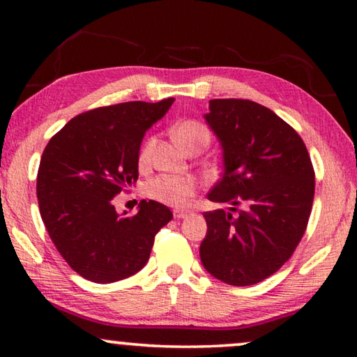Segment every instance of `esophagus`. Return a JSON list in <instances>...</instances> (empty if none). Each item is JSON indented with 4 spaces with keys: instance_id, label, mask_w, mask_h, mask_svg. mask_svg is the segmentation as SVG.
<instances>
[{
    "instance_id": "obj_1",
    "label": "esophagus",
    "mask_w": 357,
    "mask_h": 357,
    "mask_svg": "<svg viewBox=\"0 0 357 357\" xmlns=\"http://www.w3.org/2000/svg\"><path fill=\"white\" fill-rule=\"evenodd\" d=\"M173 215H174V219H187V215H189V211L174 209V211H173Z\"/></svg>"
}]
</instances>
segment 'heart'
Instances as JSON below:
<instances>
[{
	"label": "heart",
	"instance_id": "1",
	"mask_svg": "<svg viewBox=\"0 0 357 357\" xmlns=\"http://www.w3.org/2000/svg\"><path fill=\"white\" fill-rule=\"evenodd\" d=\"M176 142L187 151L195 148H206L211 140V134L206 126L197 119H184L174 126L173 129ZM155 140L148 138L140 149V160L142 165H146L151 154H153ZM198 190V181L193 176H173V174H160L154 179L149 181L148 184V195L157 202L172 204L176 208H185L190 203Z\"/></svg>",
	"mask_w": 357,
	"mask_h": 357
}]
</instances>
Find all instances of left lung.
Here are the masks:
<instances>
[{
    "label": "left lung",
    "instance_id": "obj_1",
    "mask_svg": "<svg viewBox=\"0 0 357 357\" xmlns=\"http://www.w3.org/2000/svg\"><path fill=\"white\" fill-rule=\"evenodd\" d=\"M223 148V174L208 198L244 204L234 217L204 213L208 233L200 245L211 275L249 287L277 273L304 236L315 195V172L291 126L257 102L213 99L204 114Z\"/></svg>",
    "mask_w": 357,
    "mask_h": 357
}]
</instances>
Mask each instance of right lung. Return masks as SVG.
I'll use <instances>...</instances> for the list:
<instances>
[{
  "label": "right lung",
  "instance_id": "add662e5",
  "mask_svg": "<svg viewBox=\"0 0 357 357\" xmlns=\"http://www.w3.org/2000/svg\"><path fill=\"white\" fill-rule=\"evenodd\" d=\"M173 100H134L84 112L44 149L36 184L40 217L59 255L86 280L112 283L138 273L148 263L155 234L173 219L172 211L154 200H142L135 215H119L112 203L138 179L144 132Z\"/></svg>",
  "mask_w": 357,
  "mask_h": 357
}]
</instances>
